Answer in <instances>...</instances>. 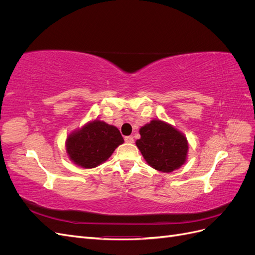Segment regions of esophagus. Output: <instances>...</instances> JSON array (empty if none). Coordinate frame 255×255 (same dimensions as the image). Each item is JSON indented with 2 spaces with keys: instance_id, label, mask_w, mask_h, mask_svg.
Segmentation results:
<instances>
[{
  "instance_id": "1",
  "label": "esophagus",
  "mask_w": 255,
  "mask_h": 255,
  "mask_svg": "<svg viewBox=\"0 0 255 255\" xmlns=\"http://www.w3.org/2000/svg\"><path fill=\"white\" fill-rule=\"evenodd\" d=\"M125 140H126V142H128V143H133V142H134V138H133V136H127V137L125 138Z\"/></svg>"
}]
</instances>
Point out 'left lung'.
Returning <instances> with one entry per match:
<instances>
[{"label": "left lung", "mask_w": 255, "mask_h": 255, "mask_svg": "<svg viewBox=\"0 0 255 255\" xmlns=\"http://www.w3.org/2000/svg\"><path fill=\"white\" fill-rule=\"evenodd\" d=\"M136 145L152 168L161 172H172L186 160L188 143L181 132L168 123L152 120L139 130Z\"/></svg>", "instance_id": "left-lung-1"}]
</instances>
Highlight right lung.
Listing matches in <instances>:
<instances>
[{"label":"right lung","mask_w":255,"mask_h":255,"mask_svg":"<svg viewBox=\"0 0 255 255\" xmlns=\"http://www.w3.org/2000/svg\"><path fill=\"white\" fill-rule=\"evenodd\" d=\"M123 142L117 128L95 120L69 135L66 149L74 164L83 168H95L109 158Z\"/></svg>","instance_id":"right-lung-1"}]
</instances>
